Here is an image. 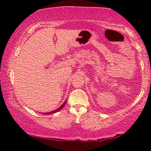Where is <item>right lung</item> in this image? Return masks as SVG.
Wrapping results in <instances>:
<instances>
[{
	"label": "right lung",
	"mask_w": 151,
	"mask_h": 151,
	"mask_svg": "<svg viewBox=\"0 0 151 151\" xmlns=\"http://www.w3.org/2000/svg\"><path fill=\"white\" fill-rule=\"evenodd\" d=\"M66 101H65V102H64L63 104H62L60 106V107H59L58 109H55V110H54V111H50V112H46V113H43V114H45V115H50V114H55V113H56V112H58V111H60V110H61V109L63 108L64 106H65V104H66Z\"/></svg>",
	"instance_id": "right-lung-1"
}]
</instances>
